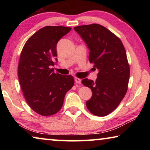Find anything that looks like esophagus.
I'll return each instance as SVG.
<instances>
[{"instance_id":"esophagus-1","label":"esophagus","mask_w":150,"mask_h":150,"mask_svg":"<svg viewBox=\"0 0 150 150\" xmlns=\"http://www.w3.org/2000/svg\"><path fill=\"white\" fill-rule=\"evenodd\" d=\"M75 81L76 83H77V84H81V80L80 79L77 78V77L75 78Z\"/></svg>"}]
</instances>
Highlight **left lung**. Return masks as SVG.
Returning a JSON list of instances; mask_svg holds the SVG:
<instances>
[{
  "instance_id": "1",
  "label": "left lung",
  "mask_w": 150,
  "mask_h": 150,
  "mask_svg": "<svg viewBox=\"0 0 150 150\" xmlns=\"http://www.w3.org/2000/svg\"><path fill=\"white\" fill-rule=\"evenodd\" d=\"M87 44L90 63L98 69L95 82L84 79L81 83L93 95L86 102L93 115L105 116L117 108L128 90L130 67L125 48L119 38L100 24L74 28Z\"/></svg>"
}]
</instances>
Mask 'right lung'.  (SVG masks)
<instances>
[{"instance_id": "add662e5", "label": "right lung", "mask_w": 150, "mask_h": 150, "mask_svg": "<svg viewBox=\"0 0 150 150\" xmlns=\"http://www.w3.org/2000/svg\"><path fill=\"white\" fill-rule=\"evenodd\" d=\"M71 30L64 26H45L27 40L20 54L18 71L23 95L30 107L42 116H51L62 108L65 95L74 85L71 75L54 73L59 40Z\"/></svg>"}]
</instances>
